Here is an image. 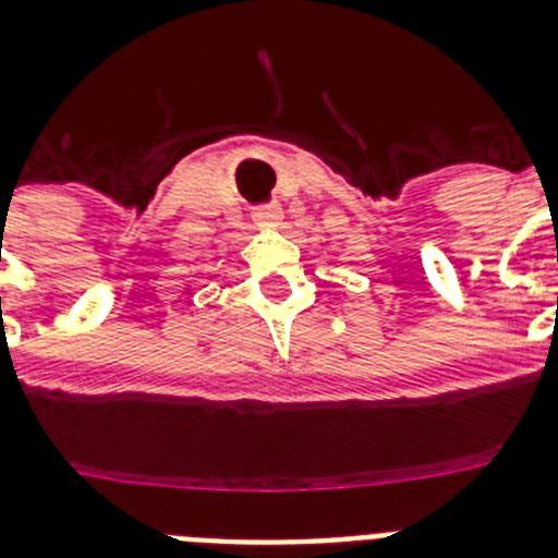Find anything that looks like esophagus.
<instances>
[{
	"instance_id": "1",
	"label": "esophagus",
	"mask_w": 558,
	"mask_h": 558,
	"mask_svg": "<svg viewBox=\"0 0 558 558\" xmlns=\"http://www.w3.org/2000/svg\"><path fill=\"white\" fill-rule=\"evenodd\" d=\"M254 220L256 226H265V229H276V226H282L284 215L279 206H259V209H254Z\"/></svg>"
}]
</instances>
